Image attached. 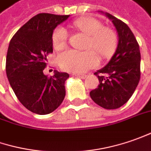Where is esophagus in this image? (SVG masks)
I'll use <instances>...</instances> for the list:
<instances>
[{
	"label": "esophagus",
	"instance_id": "1",
	"mask_svg": "<svg viewBox=\"0 0 151 151\" xmlns=\"http://www.w3.org/2000/svg\"><path fill=\"white\" fill-rule=\"evenodd\" d=\"M75 76L79 78H82V79H84L86 78V75H84V74H75Z\"/></svg>",
	"mask_w": 151,
	"mask_h": 151
}]
</instances>
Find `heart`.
I'll return each mask as SVG.
<instances>
[{"mask_svg":"<svg viewBox=\"0 0 151 151\" xmlns=\"http://www.w3.org/2000/svg\"><path fill=\"white\" fill-rule=\"evenodd\" d=\"M76 28L88 36L87 47H93L104 57L109 56L116 46V35L111 29L103 27V24L95 18L81 17L73 22ZM68 33L63 27H58L52 33V45L55 49L64 48ZM60 67L71 73H85L96 67L99 58L93 49L86 51L67 50L58 58Z\"/></svg>","mask_w":151,"mask_h":151,"instance_id":"obj_1","label":"heart"}]
</instances>
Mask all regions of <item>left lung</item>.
<instances>
[{
	"label": "left lung",
	"instance_id": "8db88e82",
	"mask_svg": "<svg viewBox=\"0 0 151 151\" xmlns=\"http://www.w3.org/2000/svg\"><path fill=\"white\" fill-rule=\"evenodd\" d=\"M114 24L118 45L111 59L94 74L99 84L89 94L98 105L114 109L124 105L132 96L140 78V52L131 30L122 21L103 12Z\"/></svg>",
	"mask_w": 151,
	"mask_h": 151
}]
</instances>
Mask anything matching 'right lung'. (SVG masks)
<instances>
[{"label": "right lung", "mask_w": 151, "mask_h": 151, "mask_svg": "<svg viewBox=\"0 0 151 151\" xmlns=\"http://www.w3.org/2000/svg\"><path fill=\"white\" fill-rule=\"evenodd\" d=\"M69 15L40 13L19 29L8 47L6 71L12 90L28 110L47 114L60 106L65 97L68 73L54 70L43 73L47 56L52 52L54 29Z\"/></svg>", "instance_id": "obj_1"}]
</instances>
